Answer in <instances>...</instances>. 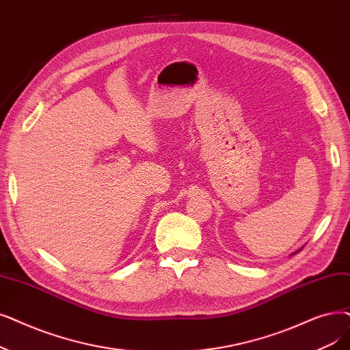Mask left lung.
<instances>
[{"label": "left lung", "instance_id": "obj_1", "mask_svg": "<svg viewBox=\"0 0 350 350\" xmlns=\"http://www.w3.org/2000/svg\"><path fill=\"white\" fill-rule=\"evenodd\" d=\"M301 249H303V247H301ZM301 249H299V250H296V252H295V253H292V254H291V256H293V254H296V253H297V252H300V250H301Z\"/></svg>", "mask_w": 350, "mask_h": 350}]
</instances>
